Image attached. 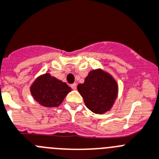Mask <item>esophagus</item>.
<instances>
[{
    "label": "esophagus",
    "mask_w": 159,
    "mask_h": 159,
    "mask_svg": "<svg viewBox=\"0 0 159 159\" xmlns=\"http://www.w3.org/2000/svg\"><path fill=\"white\" fill-rule=\"evenodd\" d=\"M70 87L73 89H77V84H76V83H74V84H72V85H70Z\"/></svg>",
    "instance_id": "esophagus-1"
}]
</instances>
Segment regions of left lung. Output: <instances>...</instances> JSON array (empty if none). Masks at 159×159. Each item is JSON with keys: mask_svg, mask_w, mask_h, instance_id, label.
<instances>
[{"mask_svg": "<svg viewBox=\"0 0 159 159\" xmlns=\"http://www.w3.org/2000/svg\"><path fill=\"white\" fill-rule=\"evenodd\" d=\"M116 81L101 70H93L78 90L87 108L97 114H103L111 108L117 96Z\"/></svg>", "mask_w": 159, "mask_h": 159, "instance_id": "8db88e82", "label": "left lung"}]
</instances>
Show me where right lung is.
I'll list each match as a JSON object with an SVG mask.
<instances>
[{"mask_svg": "<svg viewBox=\"0 0 159 159\" xmlns=\"http://www.w3.org/2000/svg\"><path fill=\"white\" fill-rule=\"evenodd\" d=\"M70 89L66 83L45 74L35 80L31 87V93L35 101L43 106L57 107Z\"/></svg>", "mask_w": 159, "mask_h": 159, "instance_id": "obj_1", "label": "right lung"}]
</instances>
